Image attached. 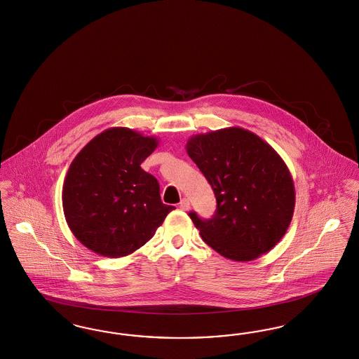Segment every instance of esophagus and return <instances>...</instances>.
<instances>
[{"label": "esophagus", "mask_w": 359, "mask_h": 359, "mask_svg": "<svg viewBox=\"0 0 359 359\" xmlns=\"http://www.w3.org/2000/svg\"><path fill=\"white\" fill-rule=\"evenodd\" d=\"M179 207H180L182 210H184V211H187V210H189V201H188L187 198H184V199H182V201L179 203Z\"/></svg>", "instance_id": "obj_1"}]
</instances>
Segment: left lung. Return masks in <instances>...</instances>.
<instances>
[{
    "instance_id": "1",
    "label": "left lung",
    "mask_w": 359,
    "mask_h": 359,
    "mask_svg": "<svg viewBox=\"0 0 359 359\" xmlns=\"http://www.w3.org/2000/svg\"><path fill=\"white\" fill-rule=\"evenodd\" d=\"M186 149L217 203L211 219L189 212L205 243L224 258L250 262L280 242L294 215L295 188L270 144L229 127L191 136Z\"/></svg>"
}]
</instances>
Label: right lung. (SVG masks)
Listing matches in <instances>:
<instances>
[{"instance_id":"right-lung-1","label":"right lung","mask_w":359,"mask_h":359,"mask_svg":"<svg viewBox=\"0 0 359 359\" xmlns=\"http://www.w3.org/2000/svg\"><path fill=\"white\" fill-rule=\"evenodd\" d=\"M154 136L114 127L73 158L62 186L65 220L76 239L105 258L127 257L147 243L173 205L163 204L155 176L140 164Z\"/></svg>"}]
</instances>
